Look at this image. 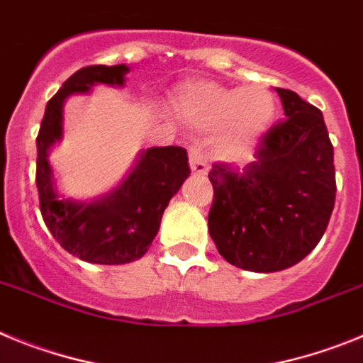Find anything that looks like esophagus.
<instances>
[{"mask_svg": "<svg viewBox=\"0 0 363 363\" xmlns=\"http://www.w3.org/2000/svg\"><path fill=\"white\" fill-rule=\"evenodd\" d=\"M189 162H191L192 174L196 176H205L209 172V165H207V160H205L203 152H201L198 147H189Z\"/></svg>", "mask_w": 363, "mask_h": 363, "instance_id": "esophagus-1", "label": "esophagus"}]
</instances>
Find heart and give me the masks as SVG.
I'll return each mask as SVG.
<instances>
[{"label":"heart","instance_id":"obj_1","mask_svg":"<svg viewBox=\"0 0 363 363\" xmlns=\"http://www.w3.org/2000/svg\"><path fill=\"white\" fill-rule=\"evenodd\" d=\"M274 108L272 94L259 85L238 91L213 82H196L179 92V111L191 123L213 129L225 121L221 138L225 152H238L251 145L269 127Z\"/></svg>","mask_w":363,"mask_h":363}]
</instances>
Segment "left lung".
I'll return each instance as SVG.
<instances>
[{"label": "left lung", "instance_id": "1", "mask_svg": "<svg viewBox=\"0 0 363 363\" xmlns=\"http://www.w3.org/2000/svg\"><path fill=\"white\" fill-rule=\"evenodd\" d=\"M285 120L262 136L256 162L214 163L209 233L230 265L277 272L306 258L327 229L336 198L333 143L322 112L277 89Z\"/></svg>", "mask_w": 363, "mask_h": 363}]
</instances>
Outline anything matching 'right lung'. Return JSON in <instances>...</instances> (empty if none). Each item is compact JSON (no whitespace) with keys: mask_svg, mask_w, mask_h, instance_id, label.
Here are the masks:
<instances>
[{"mask_svg":"<svg viewBox=\"0 0 363 363\" xmlns=\"http://www.w3.org/2000/svg\"><path fill=\"white\" fill-rule=\"evenodd\" d=\"M127 72V65H91L74 72L47 104L36 138V185L45 225L65 251L89 264L120 265L142 258L158 234L163 211L191 174L187 150L152 147L105 196L92 201L60 198L47 156L62 140L65 99L85 94L98 83L123 86Z\"/></svg>","mask_w":363,"mask_h":363,"instance_id":"1","label":"right lung"}]
</instances>
